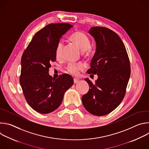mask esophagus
I'll return each instance as SVG.
<instances>
[{
	"label": "esophagus",
	"instance_id": "obj_1",
	"mask_svg": "<svg viewBox=\"0 0 149 149\" xmlns=\"http://www.w3.org/2000/svg\"><path fill=\"white\" fill-rule=\"evenodd\" d=\"M78 82H79V79H78L74 78V84H77V83H78Z\"/></svg>",
	"mask_w": 149,
	"mask_h": 149
}]
</instances>
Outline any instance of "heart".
Masks as SVG:
<instances>
[{
  "label": "heart",
  "instance_id": "heart-1",
  "mask_svg": "<svg viewBox=\"0 0 149 149\" xmlns=\"http://www.w3.org/2000/svg\"><path fill=\"white\" fill-rule=\"evenodd\" d=\"M69 40L75 44L81 51L82 54L86 58H89L92 53L91 47V40L90 37L86 33L81 31L74 32L69 37ZM63 44L62 42H58L55 49V56L58 59L62 57ZM84 69V66L81 63H70L67 67L68 72L73 76H77L79 72Z\"/></svg>",
  "mask_w": 149,
  "mask_h": 149
}]
</instances>
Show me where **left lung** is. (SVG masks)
<instances>
[{
	"instance_id": "1",
	"label": "left lung",
	"mask_w": 149,
	"mask_h": 149,
	"mask_svg": "<svg viewBox=\"0 0 149 149\" xmlns=\"http://www.w3.org/2000/svg\"><path fill=\"white\" fill-rule=\"evenodd\" d=\"M97 49L89 74H97L93 84L88 78V92L82 97L83 105L89 113L102 116L115 110L123 100L131 73L130 63L125 45L118 34L105 27H92Z\"/></svg>"
}]
</instances>
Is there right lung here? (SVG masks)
<instances>
[{"label": "right lung", "mask_w": 149, "mask_h": 149, "mask_svg": "<svg viewBox=\"0 0 149 149\" xmlns=\"http://www.w3.org/2000/svg\"><path fill=\"white\" fill-rule=\"evenodd\" d=\"M72 26L67 23L47 25L36 33L21 58L20 84L28 104L38 113L48 114L57 109L73 85L74 79L68 74L54 79L48 74L51 63L56 60L60 38Z\"/></svg>", "instance_id": "obj_1"}]
</instances>
